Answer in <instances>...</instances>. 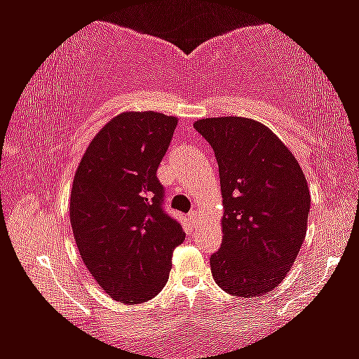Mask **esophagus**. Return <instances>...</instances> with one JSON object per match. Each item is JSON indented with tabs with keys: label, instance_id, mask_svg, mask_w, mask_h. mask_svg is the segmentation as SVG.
<instances>
[{
	"label": "esophagus",
	"instance_id": "obj_1",
	"mask_svg": "<svg viewBox=\"0 0 359 359\" xmlns=\"http://www.w3.org/2000/svg\"><path fill=\"white\" fill-rule=\"evenodd\" d=\"M189 219H190L191 222H195L196 219H198V212H196V211H190V212H189Z\"/></svg>",
	"mask_w": 359,
	"mask_h": 359
}]
</instances>
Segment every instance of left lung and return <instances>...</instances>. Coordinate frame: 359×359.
Segmentation results:
<instances>
[{
  "label": "left lung",
  "mask_w": 359,
  "mask_h": 359,
  "mask_svg": "<svg viewBox=\"0 0 359 359\" xmlns=\"http://www.w3.org/2000/svg\"><path fill=\"white\" fill-rule=\"evenodd\" d=\"M194 127L210 143L222 191V243L211 272L233 297H263L287 276L306 235L311 198L295 156L247 117H211Z\"/></svg>",
  "instance_id": "left-lung-1"
}]
</instances>
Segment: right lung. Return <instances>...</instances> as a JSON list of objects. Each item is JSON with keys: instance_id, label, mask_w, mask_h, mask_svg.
Here are the masks:
<instances>
[{"instance_id": "right-lung-1", "label": "right lung", "mask_w": 359, "mask_h": 359, "mask_svg": "<svg viewBox=\"0 0 359 359\" xmlns=\"http://www.w3.org/2000/svg\"><path fill=\"white\" fill-rule=\"evenodd\" d=\"M177 119L161 112H122L96 133L76 170L71 226L90 274L116 302L158 295L174 250L185 240L165 214L156 170Z\"/></svg>"}]
</instances>
